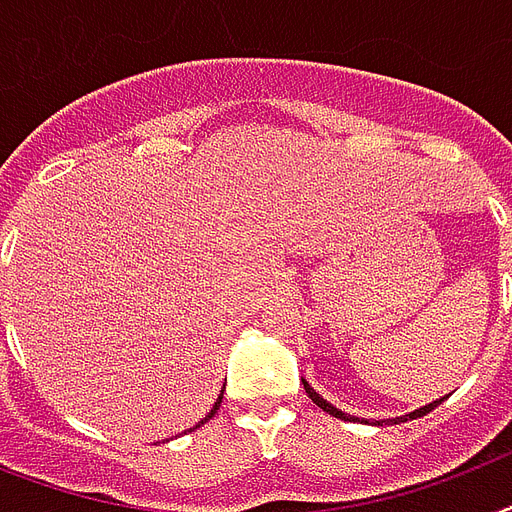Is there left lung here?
I'll return each instance as SVG.
<instances>
[{"mask_svg": "<svg viewBox=\"0 0 512 512\" xmlns=\"http://www.w3.org/2000/svg\"><path fill=\"white\" fill-rule=\"evenodd\" d=\"M303 385H305V393H308V398H311V401L316 406H321V409H324V412H327V414H332V417H340V420H358V417H350V414L340 412V409H335V406H332V404H327V401H324V398H321L319 393H316V390H313L311 385H308V382H305V380H303ZM441 401H444V398H441ZM441 401H433V404L422 406V409H414L412 414H404V417H396V420H390V422H393V425H398V422L417 420V417H422V414L433 412V409H436V406L441 404Z\"/></svg>", "mask_w": 512, "mask_h": 512, "instance_id": "8db88e82", "label": "left lung"}]
</instances>
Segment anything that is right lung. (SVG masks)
Masks as SVG:
<instances>
[{
    "instance_id": "add662e5",
    "label": "right lung",
    "mask_w": 512,
    "mask_h": 512,
    "mask_svg": "<svg viewBox=\"0 0 512 512\" xmlns=\"http://www.w3.org/2000/svg\"><path fill=\"white\" fill-rule=\"evenodd\" d=\"M220 404H223V393H220V398H217V401H215V406H212V412H209L207 417H204V420L199 422V425H204V422H207V420H212V417H215V412H217V409H220Z\"/></svg>"
}]
</instances>
